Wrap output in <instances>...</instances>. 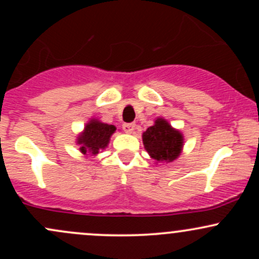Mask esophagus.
I'll return each mask as SVG.
<instances>
[{"label":"esophagus","instance_id":"34e87169","mask_svg":"<svg viewBox=\"0 0 259 259\" xmlns=\"http://www.w3.org/2000/svg\"><path fill=\"white\" fill-rule=\"evenodd\" d=\"M123 129H124V132H126V133H133L134 129H135V124H134V123H124L123 124Z\"/></svg>","mask_w":259,"mask_h":259}]
</instances>
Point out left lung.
<instances>
[{
  "mask_svg": "<svg viewBox=\"0 0 259 259\" xmlns=\"http://www.w3.org/2000/svg\"><path fill=\"white\" fill-rule=\"evenodd\" d=\"M142 141L153 159L167 163L173 162L179 157L184 144L183 135L162 118H158L154 121V125L142 134Z\"/></svg>",
  "mask_w": 259,
  "mask_h": 259,
  "instance_id": "8db88e82",
  "label": "left lung"
}]
</instances>
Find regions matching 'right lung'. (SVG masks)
<instances>
[{
    "instance_id": "obj_1",
    "label": "right lung",
    "mask_w": 259,
    "mask_h": 259,
    "mask_svg": "<svg viewBox=\"0 0 259 259\" xmlns=\"http://www.w3.org/2000/svg\"><path fill=\"white\" fill-rule=\"evenodd\" d=\"M114 132V125H108L96 119L90 120V123L86 124L84 133L78 139L80 151L84 154H97L101 150L107 147L109 138Z\"/></svg>"
}]
</instances>
